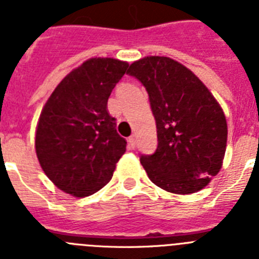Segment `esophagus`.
<instances>
[{
  "label": "esophagus",
  "instance_id": "esophagus-1",
  "mask_svg": "<svg viewBox=\"0 0 259 259\" xmlns=\"http://www.w3.org/2000/svg\"><path fill=\"white\" fill-rule=\"evenodd\" d=\"M128 146H130V149H135L136 148V139L134 136L128 137Z\"/></svg>",
  "mask_w": 259,
  "mask_h": 259
}]
</instances>
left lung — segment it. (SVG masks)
<instances>
[{
    "label": "left lung",
    "instance_id": "left-lung-1",
    "mask_svg": "<svg viewBox=\"0 0 259 259\" xmlns=\"http://www.w3.org/2000/svg\"><path fill=\"white\" fill-rule=\"evenodd\" d=\"M149 95L158 146L140 162L159 188L189 194L221 170L227 122L221 105L189 68L168 57H145L127 71Z\"/></svg>",
    "mask_w": 259,
    "mask_h": 259
}]
</instances>
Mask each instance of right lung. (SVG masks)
<instances>
[{
	"instance_id": "obj_1",
	"label": "right lung",
	"mask_w": 259,
	"mask_h": 259,
	"mask_svg": "<svg viewBox=\"0 0 259 259\" xmlns=\"http://www.w3.org/2000/svg\"><path fill=\"white\" fill-rule=\"evenodd\" d=\"M127 62L91 58L72 70L50 95L36 130V154L45 175L75 197L110 182L127 141L107 111L111 91Z\"/></svg>"
}]
</instances>
